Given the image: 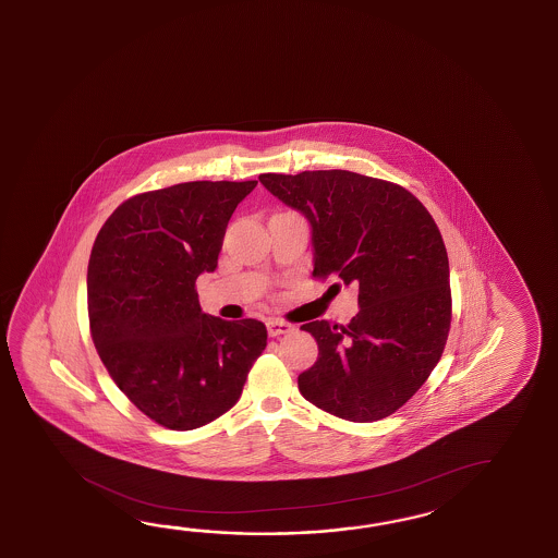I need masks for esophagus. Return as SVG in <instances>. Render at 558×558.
I'll list each match as a JSON object with an SVG mask.
<instances>
[{
  "label": "esophagus",
  "mask_w": 558,
  "mask_h": 558,
  "mask_svg": "<svg viewBox=\"0 0 558 558\" xmlns=\"http://www.w3.org/2000/svg\"><path fill=\"white\" fill-rule=\"evenodd\" d=\"M289 330H291V325H289V323L277 320V318L267 320V332H269V337H281V335L289 332Z\"/></svg>",
  "instance_id": "esophagus-1"
}]
</instances>
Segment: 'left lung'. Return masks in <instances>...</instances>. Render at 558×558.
Returning a JSON list of instances; mask_svg holds the SVG:
<instances>
[{
	"instance_id": "left-lung-1",
	"label": "left lung",
	"mask_w": 558,
	"mask_h": 558,
	"mask_svg": "<svg viewBox=\"0 0 558 558\" xmlns=\"http://www.w3.org/2000/svg\"><path fill=\"white\" fill-rule=\"evenodd\" d=\"M259 182L308 221L313 275L359 289L361 311L347 327H301L317 340L318 359L299 390L350 422L393 414L426 383L448 340L449 262L436 221L404 187L349 170Z\"/></svg>"
}]
</instances>
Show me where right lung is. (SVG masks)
<instances>
[{
  "instance_id": "1",
  "label": "right lung",
  "mask_w": 558,
  "mask_h": 558,
  "mask_svg": "<svg viewBox=\"0 0 558 558\" xmlns=\"http://www.w3.org/2000/svg\"><path fill=\"white\" fill-rule=\"evenodd\" d=\"M255 186L186 182L131 197L93 245V342L132 404L168 429L226 414L267 347L262 320L211 317L196 293L197 277L218 267L231 214Z\"/></svg>"
}]
</instances>
